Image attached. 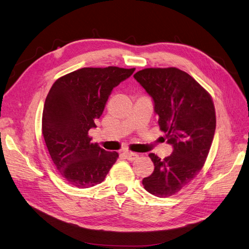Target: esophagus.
Wrapping results in <instances>:
<instances>
[{
	"label": "esophagus",
	"mask_w": 249,
	"mask_h": 249,
	"mask_svg": "<svg viewBox=\"0 0 249 249\" xmlns=\"http://www.w3.org/2000/svg\"><path fill=\"white\" fill-rule=\"evenodd\" d=\"M123 154H124V156H125L128 160H130V161H132V160H135L136 158L139 157V154L133 153V152H130V151H125Z\"/></svg>",
	"instance_id": "34e87169"
}]
</instances>
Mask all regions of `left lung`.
I'll return each instance as SVG.
<instances>
[{
	"label": "left lung",
	"mask_w": 249,
	"mask_h": 249,
	"mask_svg": "<svg viewBox=\"0 0 249 249\" xmlns=\"http://www.w3.org/2000/svg\"><path fill=\"white\" fill-rule=\"evenodd\" d=\"M133 76L153 98L160 129L174 148L164 159L149 154L155 167L142 185L151 195L168 197L190 184L206 162L216 127L214 103L194 77L176 67L146 68Z\"/></svg>",
	"instance_id": "obj_1"
}]
</instances>
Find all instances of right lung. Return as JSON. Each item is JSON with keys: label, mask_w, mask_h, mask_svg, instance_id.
<instances>
[{"label": "right lung", "mask_w": 249, "mask_h": 249, "mask_svg": "<svg viewBox=\"0 0 249 249\" xmlns=\"http://www.w3.org/2000/svg\"><path fill=\"white\" fill-rule=\"evenodd\" d=\"M135 68H81L58 78L46 96L42 134L53 162L69 185L89 188L101 183L119 154L93 143L96 127L111 90Z\"/></svg>", "instance_id": "right-lung-1"}]
</instances>
